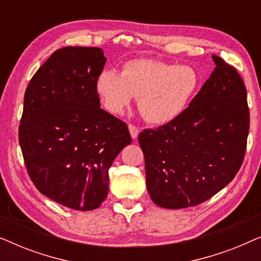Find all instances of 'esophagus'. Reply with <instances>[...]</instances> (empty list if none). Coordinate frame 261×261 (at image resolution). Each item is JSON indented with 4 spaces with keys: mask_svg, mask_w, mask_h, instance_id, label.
<instances>
[{
    "mask_svg": "<svg viewBox=\"0 0 261 261\" xmlns=\"http://www.w3.org/2000/svg\"><path fill=\"white\" fill-rule=\"evenodd\" d=\"M128 128H129V133L132 135V138H133L135 140V139L138 138L139 133H140V129H139L137 126H134V124H132V123L129 124V126H128Z\"/></svg>",
    "mask_w": 261,
    "mask_h": 261,
    "instance_id": "34e87169",
    "label": "esophagus"
}]
</instances>
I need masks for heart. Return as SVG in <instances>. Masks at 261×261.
<instances>
[{"mask_svg": "<svg viewBox=\"0 0 261 261\" xmlns=\"http://www.w3.org/2000/svg\"><path fill=\"white\" fill-rule=\"evenodd\" d=\"M199 87V76L191 66L174 65L154 59H133L123 65L122 73L105 69L96 89L112 114L123 113L133 97L147 122L167 124L188 108Z\"/></svg>", "mask_w": 261, "mask_h": 261, "instance_id": "heart-1", "label": "heart"}]
</instances>
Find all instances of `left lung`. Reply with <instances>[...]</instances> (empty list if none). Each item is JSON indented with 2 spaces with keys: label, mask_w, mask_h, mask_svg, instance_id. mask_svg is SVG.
Returning <instances> with one entry per match:
<instances>
[{
  "label": "left lung",
  "mask_w": 261,
  "mask_h": 261,
  "mask_svg": "<svg viewBox=\"0 0 261 261\" xmlns=\"http://www.w3.org/2000/svg\"><path fill=\"white\" fill-rule=\"evenodd\" d=\"M212 58L215 70L185 112L139 134L148 194L162 208L205 202L233 180L244 162L247 91L234 66L215 55Z\"/></svg>",
  "instance_id": "1"
}]
</instances>
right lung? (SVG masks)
<instances>
[{
	"label": "right lung",
	"instance_id": "add662e5",
	"mask_svg": "<svg viewBox=\"0 0 261 261\" xmlns=\"http://www.w3.org/2000/svg\"><path fill=\"white\" fill-rule=\"evenodd\" d=\"M107 58L98 47L57 49L28 84L19 141L28 176L48 198L94 210L107 198L108 171L132 138L99 108L96 81Z\"/></svg>",
	"mask_w": 261,
	"mask_h": 261
}]
</instances>
